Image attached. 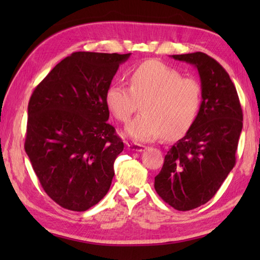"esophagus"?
Returning <instances> with one entry per match:
<instances>
[{
  "label": "esophagus",
  "mask_w": 260,
  "mask_h": 260,
  "mask_svg": "<svg viewBox=\"0 0 260 260\" xmlns=\"http://www.w3.org/2000/svg\"><path fill=\"white\" fill-rule=\"evenodd\" d=\"M127 147H128L129 150L136 151V152H143L146 148L144 145L136 144V143H129V144H127Z\"/></svg>",
  "instance_id": "esophagus-1"
}]
</instances>
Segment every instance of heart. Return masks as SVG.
Returning <instances> with one entry per match:
<instances>
[{"label":"heart","instance_id":"b5f03b06","mask_svg":"<svg viewBox=\"0 0 260 260\" xmlns=\"http://www.w3.org/2000/svg\"><path fill=\"white\" fill-rule=\"evenodd\" d=\"M129 88L112 85L106 91L107 108L121 123L142 105L140 116L125 133L136 142H152L164 134L174 139L186 133L197 118L202 89L199 81L156 60H147L128 73Z\"/></svg>","mask_w":260,"mask_h":260}]
</instances>
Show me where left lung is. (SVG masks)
I'll list each match as a JSON object with an SVG mask.
<instances>
[{"instance_id":"8db88e82","label":"left lung","mask_w":260,"mask_h":260,"mask_svg":"<svg viewBox=\"0 0 260 260\" xmlns=\"http://www.w3.org/2000/svg\"><path fill=\"white\" fill-rule=\"evenodd\" d=\"M172 58L196 66L202 102L185 136L165 155L154 187L171 207L189 211L213 198L234 169L242 109L234 82L217 60L203 52Z\"/></svg>"}]
</instances>
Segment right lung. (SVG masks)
I'll return each instance as SVG.
<instances>
[{
	"label": "right lung",
	"instance_id": "right-lung-1",
	"mask_svg": "<svg viewBox=\"0 0 260 260\" xmlns=\"http://www.w3.org/2000/svg\"><path fill=\"white\" fill-rule=\"evenodd\" d=\"M131 53L74 52L33 90L24 150L47 194L86 211L108 192L124 143L107 123L106 91Z\"/></svg>",
	"mask_w": 260,
	"mask_h": 260
}]
</instances>
